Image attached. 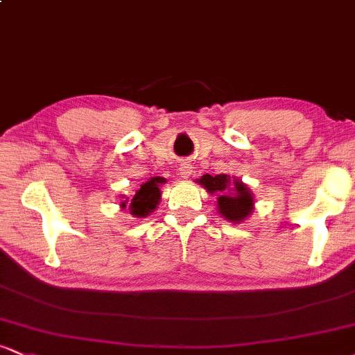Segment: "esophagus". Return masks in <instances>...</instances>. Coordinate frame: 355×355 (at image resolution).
<instances>
[{
  "label": "esophagus",
  "instance_id": "esophagus-1",
  "mask_svg": "<svg viewBox=\"0 0 355 355\" xmlns=\"http://www.w3.org/2000/svg\"><path fill=\"white\" fill-rule=\"evenodd\" d=\"M191 168H193V166H191L190 164H187V162H185V164H182L180 165V175H182V177L189 178L191 175Z\"/></svg>",
  "mask_w": 355,
  "mask_h": 355
}]
</instances>
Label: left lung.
Listing matches in <instances>:
<instances>
[{"instance_id": "left-lung-1", "label": "left lung", "mask_w": 355, "mask_h": 355, "mask_svg": "<svg viewBox=\"0 0 355 355\" xmlns=\"http://www.w3.org/2000/svg\"><path fill=\"white\" fill-rule=\"evenodd\" d=\"M200 185L210 193H217L218 210L230 222H242L254 209V198L242 182L234 180V189L230 187V177L225 173L203 175Z\"/></svg>"}]
</instances>
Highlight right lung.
Instances as JSON below:
<instances>
[{"instance_id":"1","label":"right lung","mask_w":355,"mask_h":355,"mask_svg":"<svg viewBox=\"0 0 355 355\" xmlns=\"http://www.w3.org/2000/svg\"><path fill=\"white\" fill-rule=\"evenodd\" d=\"M164 182H165V178L153 177V178H150L148 182L141 183L140 190L137 191L135 197L132 198V202H130V205H128L130 214L135 215V217H145V215H148L150 211H153L155 209H157L158 200H160V193H162L160 189H158V185ZM126 202L121 203V207H123V209L126 207Z\"/></svg>"}]
</instances>
